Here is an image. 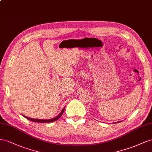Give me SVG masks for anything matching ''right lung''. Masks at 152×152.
Masks as SVG:
<instances>
[{"label": "right lung", "mask_w": 152, "mask_h": 152, "mask_svg": "<svg viewBox=\"0 0 152 152\" xmlns=\"http://www.w3.org/2000/svg\"><path fill=\"white\" fill-rule=\"evenodd\" d=\"M64 110H65V107H64V109L62 110V111H61V113L57 116H56L55 118H53V119H50V120H39V119H34V118H29V117H27L25 116H23L25 118H26L27 119L30 120V121H32V122H38V123H50V122H55V121L57 120L58 119H59V118L60 116H62V115L63 114V113L64 111Z\"/></svg>", "instance_id": "right-lung-1"}]
</instances>
